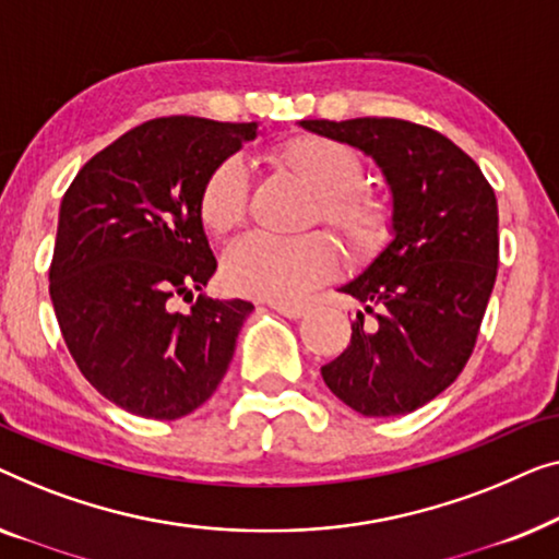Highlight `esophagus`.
Segmentation results:
<instances>
[{
	"label": "esophagus",
	"mask_w": 559,
	"mask_h": 559,
	"mask_svg": "<svg viewBox=\"0 0 559 559\" xmlns=\"http://www.w3.org/2000/svg\"><path fill=\"white\" fill-rule=\"evenodd\" d=\"M273 311H278L281 317L286 319H301L306 313V306H298V304H271Z\"/></svg>",
	"instance_id": "1"
}]
</instances>
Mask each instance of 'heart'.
I'll use <instances>...</instances> for the list:
<instances>
[{"label":"heart","mask_w":559,"mask_h":559,"mask_svg":"<svg viewBox=\"0 0 559 559\" xmlns=\"http://www.w3.org/2000/svg\"><path fill=\"white\" fill-rule=\"evenodd\" d=\"M273 159L288 169L313 198L317 215L344 240L352 255H369L390 230L384 204L361 190L359 156L340 141L301 136L278 146ZM248 171L240 159H227L212 169L200 192V217L215 235L235 230L246 217ZM336 250L324 235L271 238L246 235L225 253L223 276L235 294L296 301L336 271Z\"/></svg>","instance_id":"obj_1"}]
</instances>
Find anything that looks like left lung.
<instances>
[{"mask_svg": "<svg viewBox=\"0 0 559 559\" xmlns=\"http://www.w3.org/2000/svg\"><path fill=\"white\" fill-rule=\"evenodd\" d=\"M298 126L359 148L390 190V242L340 286L365 311L352 321L349 347L321 367V377L367 418L418 411L474 352L497 281V194L466 152L426 126L400 119ZM365 312L376 319L367 322Z\"/></svg>", "mask_w": 559, "mask_h": 559, "instance_id": "8db88e82", "label": "left lung"}]
</instances>
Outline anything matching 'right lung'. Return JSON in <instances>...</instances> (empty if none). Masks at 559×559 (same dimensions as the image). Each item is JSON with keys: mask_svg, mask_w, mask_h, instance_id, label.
Listing matches in <instances>:
<instances>
[{"mask_svg": "<svg viewBox=\"0 0 559 559\" xmlns=\"http://www.w3.org/2000/svg\"><path fill=\"white\" fill-rule=\"evenodd\" d=\"M261 123L194 116L126 131L78 171L60 202L50 298L85 380L126 413L177 420L210 400L253 304L198 296L217 269L200 217L212 169Z\"/></svg>", "mask_w": 559, "mask_h": 559, "instance_id": "right-lung-1", "label": "right lung"}]
</instances>
